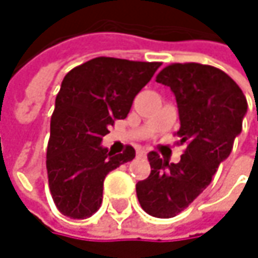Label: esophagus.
<instances>
[{"instance_id": "esophagus-1", "label": "esophagus", "mask_w": 258, "mask_h": 258, "mask_svg": "<svg viewBox=\"0 0 258 258\" xmlns=\"http://www.w3.org/2000/svg\"><path fill=\"white\" fill-rule=\"evenodd\" d=\"M137 154H139V157H146V151L145 149H139Z\"/></svg>"}]
</instances>
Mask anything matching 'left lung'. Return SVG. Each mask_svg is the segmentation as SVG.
Instances as JSON below:
<instances>
[{
  "label": "left lung",
  "instance_id": "left-lung-1",
  "mask_svg": "<svg viewBox=\"0 0 258 258\" xmlns=\"http://www.w3.org/2000/svg\"><path fill=\"white\" fill-rule=\"evenodd\" d=\"M155 80L170 86L176 97L180 128L175 134L186 149L176 164L149 152L151 175L137 182L136 192L145 212L172 218L194 202L230 155L248 103L239 85L212 66L175 62Z\"/></svg>",
  "mask_w": 258,
  "mask_h": 258
}]
</instances>
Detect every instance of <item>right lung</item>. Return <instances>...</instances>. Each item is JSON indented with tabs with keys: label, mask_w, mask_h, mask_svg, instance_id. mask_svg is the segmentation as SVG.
Listing matches in <instances>:
<instances>
[{
	"label": "right lung",
	"mask_w": 258,
	"mask_h": 258,
	"mask_svg": "<svg viewBox=\"0 0 258 258\" xmlns=\"http://www.w3.org/2000/svg\"><path fill=\"white\" fill-rule=\"evenodd\" d=\"M160 66L98 56L66 75L46 152L49 189L62 215L83 220L97 212L106 175L136 157L130 145L115 155L100 143L116 119L127 118L134 97Z\"/></svg>",
	"instance_id": "add662e5"
}]
</instances>
